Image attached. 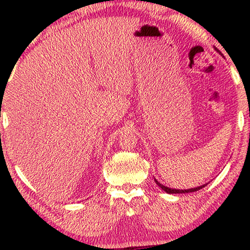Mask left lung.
<instances>
[{
  "instance_id": "8db88e82",
  "label": "left lung",
  "mask_w": 250,
  "mask_h": 250,
  "mask_svg": "<svg viewBox=\"0 0 250 250\" xmlns=\"http://www.w3.org/2000/svg\"><path fill=\"white\" fill-rule=\"evenodd\" d=\"M218 52V50L217 49H215ZM155 182L158 184V187H160L162 188V189L165 191V192H167V193H169V194H173V193H189V192H194V191H198V190H200V189H203V188L206 186V184H203V186H200V187H197V188H192V189H188V190H179V189H170V188H167V187H165V186H163V184H160L158 181H157L156 179H155Z\"/></svg>"
}]
</instances>
